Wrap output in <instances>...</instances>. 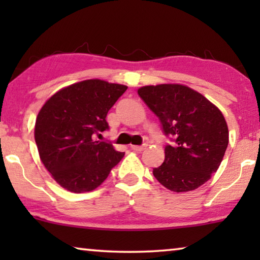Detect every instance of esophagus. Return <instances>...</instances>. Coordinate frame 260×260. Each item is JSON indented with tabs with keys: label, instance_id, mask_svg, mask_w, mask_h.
Masks as SVG:
<instances>
[{
	"label": "esophagus",
	"instance_id": "1",
	"mask_svg": "<svg viewBox=\"0 0 260 260\" xmlns=\"http://www.w3.org/2000/svg\"><path fill=\"white\" fill-rule=\"evenodd\" d=\"M134 151H143L147 148V144H142V146H132L131 147Z\"/></svg>",
	"mask_w": 260,
	"mask_h": 260
}]
</instances>
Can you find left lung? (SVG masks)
Wrapping results in <instances>:
<instances>
[{
	"label": "left lung",
	"mask_w": 260,
	"mask_h": 260,
	"mask_svg": "<svg viewBox=\"0 0 260 260\" xmlns=\"http://www.w3.org/2000/svg\"><path fill=\"white\" fill-rule=\"evenodd\" d=\"M138 94L172 141L165 146L164 162L153 169V177L175 192L195 190L217 172L225 156V117L203 95L183 85L144 86Z\"/></svg>",
	"instance_id": "left-lung-1"
}]
</instances>
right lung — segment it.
<instances>
[{"label":"right lung","mask_w":260,"mask_h":260,"mask_svg":"<svg viewBox=\"0 0 260 260\" xmlns=\"http://www.w3.org/2000/svg\"><path fill=\"white\" fill-rule=\"evenodd\" d=\"M127 87L91 79L57 91L41 108L34 138L39 155L55 181L72 192L91 191L125 153L96 141L109 129V110Z\"/></svg>","instance_id":"1"}]
</instances>
